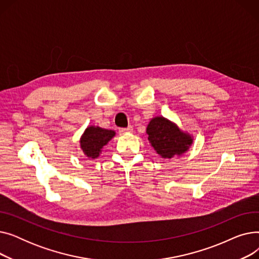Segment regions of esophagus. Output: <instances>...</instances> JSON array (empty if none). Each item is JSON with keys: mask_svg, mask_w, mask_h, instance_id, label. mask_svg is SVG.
<instances>
[{"mask_svg": "<svg viewBox=\"0 0 259 259\" xmlns=\"http://www.w3.org/2000/svg\"><path fill=\"white\" fill-rule=\"evenodd\" d=\"M132 131H133V128H132V127H128V128H120V129L118 130L119 134H121V135L127 134V133H131Z\"/></svg>", "mask_w": 259, "mask_h": 259, "instance_id": "34e87169", "label": "esophagus"}]
</instances>
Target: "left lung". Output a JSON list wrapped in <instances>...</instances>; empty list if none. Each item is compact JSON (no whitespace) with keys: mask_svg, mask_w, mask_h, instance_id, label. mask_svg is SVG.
<instances>
[{"mask_svg":"<svg viewBox=\"0 0 259 259\" xmlns=\"http://www.w3.org/2000/svg\"><path fill=\"white\" fill-rule=\"evenodd\" d=\"M149 143L162 158L181 156L193 144V137L164 116H155L146 129Z\"/></svg>","mask_w":259,"mask_h":259,"instance_id":"obj_1","label":"left lung"}]
</instances>
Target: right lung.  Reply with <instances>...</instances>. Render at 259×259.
I'll use <instances>...</instances> for the list:
<instances>
[{
	"label": "right lung",
	"mask_w": 259,
	"mask_h": 259,
	"mask_svg": "<svg viewBox=\"0 0 259 259\" xmlns=\"http://www.w3.org/2000/svg\"><path fill=\"white\" fill-rule=\"evenodd\" d=\"M115 131L101 128L99 126H89L79 139L81 151L89 158H98L102 153V149L109 141L114 138Z\"/></svg>",
	"instance_id": "obj_1"
}]
</instances>
